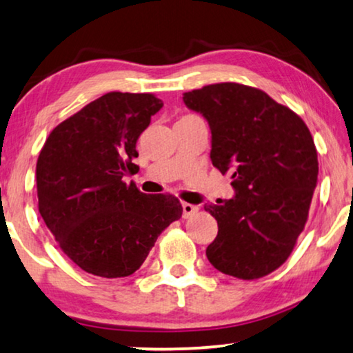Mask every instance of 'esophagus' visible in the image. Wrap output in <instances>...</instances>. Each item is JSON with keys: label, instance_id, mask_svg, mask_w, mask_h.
<instances>
[{"label": "esophagus", "instance_id": "34e87169", "mask_svg": "<svg viewBox=\"0 0 353 353\" xmlns=\"http://www.w3.org/2000/svg\"><path fill=\"white\" fill-rule=\"evenodd\" d=\"M182 210H183V212H182L183 219H188V217H192V215L198 212V206H194V204H190V203H183Z\"/></svg>", "mask_w": 353, "mask_h": 353}]
</instances>
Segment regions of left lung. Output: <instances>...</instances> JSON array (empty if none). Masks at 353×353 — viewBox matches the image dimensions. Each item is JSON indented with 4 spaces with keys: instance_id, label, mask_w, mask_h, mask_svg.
I'll return each instance as SVG.
<instances>
[{
    "instance_id": "obj_1",
    "label": "left lung",
    "mask_w": 353,
    "mask_h": 353,
    "mask_svg": "<svg viewBox=\"0 0 353 353\" xmlns=\"http://www.w3.org/2000/svg\"><path fill=\"white\" fill-rule=\"evenodd\" d=\"M182 99L208 120L212 165L233 179V198L204 204L219 225L208 260L244 281L270 274L307 222L319 176L311 131L292 109L243 83H212Z\"/></svg>"
}]
</instances>
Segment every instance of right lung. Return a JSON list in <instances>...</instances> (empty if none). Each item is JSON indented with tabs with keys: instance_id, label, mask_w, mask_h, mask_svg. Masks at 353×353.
Masks as SVG:
<instances>
[{
	"instance_id": "right-lung-1",
	"label": "right lung",
	"mask_w": 353,
	"mask_h": 353,
	"mask_svg": "<svg viewBox=\"0 0 353 353\" xmlns=\"http://www.w3.org/2000/svg\"><path fill=\"white\" fill-rule=\"evenodd\" d=\"M163 108L152 93L110 92L52 130L36 165L39 214L60 249L85 272L126 277L181 219L172 194H145L134 174L136 141Z\"/></svg>"
}]
</instances>
